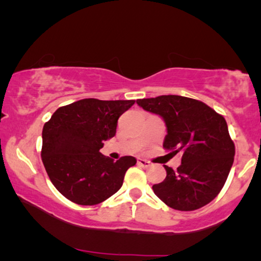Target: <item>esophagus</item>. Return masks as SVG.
I'll return each mask as SVG.
<instances>
[{
    "instance_id": "obj_1",
    "label": "esophagus",
    "mask_w": 261,
    "mask_h": 261,
    "mask_svg": "<svg viewBox=\"0 0 261 261\" xmlns=\"http://www.w3.org/2000/svg\"><path fill=\"white\" fill-rule=\"evenodd\" d=\"M138 164L140 166H142V167H149L152 165L151 163L148 162V160H146V159H138Z\"/></svg>"
}]
</instances>
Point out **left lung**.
Listing matches in <instances>:
<instances>
[{
	"instance_id": "obj_1",
	"label": "left lung",
	"mask_w": 261,
	"mask_h": 261,
	"mask_svg": "<svg viewBox=\"0 0 261 261\" xmlns=\"http://www.w3.org/2000/svg\"><path fill=\"white\" fill-rule=\"evenodd\" d=\"M137 103L166 124L164 148L181 153L174 171L165 165L166 178L152 187L170 208L191 212L219 195L235 155V146L222 115L197 99L177 95L137 99Z\"/></svg>"
}]
</instances>
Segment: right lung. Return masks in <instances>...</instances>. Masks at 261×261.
<instances>
[{"instance_id":"1","label":"right lung","mask_w":261,"mask_h":261,"mask_svg":"<svg viewBox=\"0 0 261 261\" xmlns=\"http://www.w3.org/2000/svg\"><path fill=\"white\" fill-rule=\"evenodd\" d=\"M84 98L60 107L42 128L41 159L52 184L71 202L98 204L122 187L134 156L114 162L99 149L116 133L117 120L134 105Z\"/></svg>"}]
</instances>
